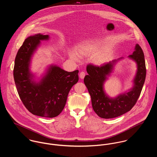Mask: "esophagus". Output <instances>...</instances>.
Here are the masks:
<instances>
[{
    "mask_svg": "<svg viewBox=\"0 0 157 157\" xmlns=\"http://www.w3.org/2000/svg\"><path fill=\"white\" fill-rule=\"evenodd\" d=\"M85 76V72H83V71H82V72H81L80 73V74H79V77H80V78H82V79L84 78Z\"/></svg>",
    "mask_w": 157,
    "mask_h": 157,
    "instance_id": "1",
    "label": "esophagus"
}]
</instances>
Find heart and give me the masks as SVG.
Listing matches in <instances>:
<instances>
[{"label":"heart","mask_w":157,"mask_h":157,"mask_svg":"<svg viewBox=\"0 0 157 157\" xmlns=\"http://www.w3.org/2000/svg\"><path fill=\"white\" fill-rule=\"evenodd\" d=\"M101 43L97 40H87L78 45L76 49V55L75 52L70 53V57L75 61H78L79 57H89L95 52L100 48ZM108 57L106 51H100L94 54L91 58L93 63L101 65L105 63Z\"/></svg>","instance_id":"b5f03b06"}]
</instances>
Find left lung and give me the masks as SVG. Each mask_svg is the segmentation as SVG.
Wrapping results in <instances>:
<instances>
[{
    "instance_id": "8db88e82",
    "label": "left lung",
    "mask_w": 157,
    "mask_h": 157,
    "mask_svg": "<svg viewBox=\"0 0 157 157\" xmlns=\"http://www.w3.org/2000/svg\"><path fill=\"white\" fill-rule=\"evenodd\" d=\"M128 58L136 64V72L133 80V86L128 91L109 97L104 90V84L113 72L115 64L123 57L106 63L100 67L88 65V75L85 77L84 83L90 93L92 108L102 118H112L129 111L134 106L141 94L144 83L146 69L144 56L141 48L136 44L134 51Z\"/></svg>"
}]
</instances>
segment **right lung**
I'll return each instance as SVG.
<instances>
[{
    "instance_id": "right-lung-1",
    "label": "right lung",
    "mask_w": 157,
    "mask_h": 157,
    "mask_svg": "<svg viewBox=\"0 0 157 157\" xmlns=\"http://www.w3.org/2000/svg\"><path fill=\"white\" fill-rule=\"evenodd\" d=\"M49 35L37 34L27 37L19 49L14 63V78L19 97L26 108L33 115L53 118L63 111L71 88L78 81V70L67 72L50 65L41 77L31 71L33 56Z\"/></svg>"
}]
</instances>
